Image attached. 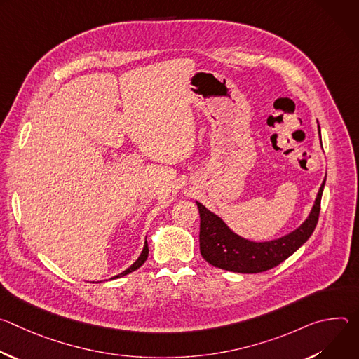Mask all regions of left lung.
Segmentation results:
<instances>
[{
    "label": "left lung",
    "instance_id": "left-lung-1",
    "mask_svg": "<svg viewBox=\"0 0 359 359\" xmlns=\"http://www.w3.org/2000/svg\"><path fill=\"white\" fill-rule=\"evenodd\" d=\"M320 130V125H318ZM321 136V133H320ZM323 182L313 210L297 230L271 241L255 243L233 233L215 213L196 201L200 213V252L209 264L233 273L254 274L267 271L294 254L316 230L321 210Z\"/></svg>",
    "mask_w": 359,
    "mask_h": 359
}]
</instances>
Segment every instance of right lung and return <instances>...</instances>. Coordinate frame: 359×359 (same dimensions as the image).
<instances>
[{
	"mask_svg": "<svg viewBox=\"0 0 359 359\" xmlns=\"http://www.w3.org/2000/svg\"><path fill=\"white\" fill-rule=\"evenodd\" d=\"M147 254H149V247H147V241H144V247H143V251H142V254L139 255V259L128 269V270H125L123 273H121V274H118V276H115V277H112V278H118V277H123V276H126V274H129V273H132V271H135V270H137L144 262H146V259H147Z\"/></svg>",
	"mask_w": 359,
	"mask_h": 359,
	"instance_id": "1",
	"label": "right lung"
}]
</instances>
